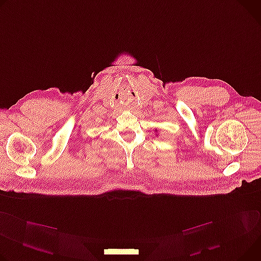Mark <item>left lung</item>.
<instances>
[{
  "label": "left lung",
  "instance_id": "8db88e82",
  "mask_svg": "<svg viewBox=\"0 0 261 261\" xmlns=\"http://www.w3.org/2000/svg\"><path fill=\"white\" fill-rule=\"evenodd\" d=\"M156 131H157V130H156Z\"/></svg>",
  "mask_w": 261,
  "mask_h": 261
}]
</instances>
